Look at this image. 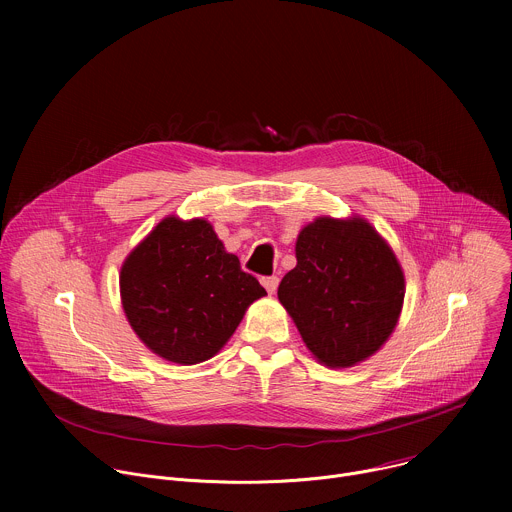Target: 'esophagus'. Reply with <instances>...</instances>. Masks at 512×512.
<instances>
[{"instance_id":"34e87169","label":"esophagus","mask_w":512,"mask_h":512,"mask_svg":"<svg viewBox=\"0 0 512 512\" xmlns=\"http://www.w3.org/2000/svg\"><path fill=\"white\" fill-rule=\"evenodd\" d=\"M261 283L267 289V294H275V289L279 285V277L277 275H267V277H261Z\"/></svg>"}]
</instances>
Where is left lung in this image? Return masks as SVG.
I'll return each instance as SVG.
<instances>
[{
  "label": "left lung",
  "mask_w": 512,
  "mask_h": 512,
  "mask_svg": "<svg viewBox=\"0 0 512 512\" xmlns=\"http://www.w3.org/2000/svg\"><path fill=\"white\" fill-rule=\"evenodd\" d=\"M298 265L277 298L326 367H352L391 336L405 279L391 247L362 218H316L296 243Z\"/></svg>",
  "instance_id": "left-lung-1"
}]
</instances>
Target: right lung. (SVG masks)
Returning <instances> with one entry per match:
<instances>
[{"instance_id":"right-lung-1","label":"right lung","mask_w":512,"mask_h":512,"mask_svg":"<svg viewBox=\"0 0 512 512\" xmlns=\"http://www.w3.org/2000/svg\"><path fill=\"white\" fill-rule=\"evenodd\" d=\"M125 316L166 360L196 364L225 346L245 310L267 291L225 251L212 227L168 216L121 267Z\"/></svg>"}]
</instances>
